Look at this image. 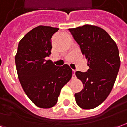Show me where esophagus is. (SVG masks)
Segmentation results:
<instances>
[{
    "label": "esophagus",
    "mask_w": 127,
    "mask_h": 127,
    "mask_svg": "<svg viewBox=\"0 0 127 127\" xmlns=\"http://www.w3.org/2000/svg\"><path fill=\"white\" fill-rule=\"evenodd\" d=\"M73 79H75V70H73V77H72Z\"/></svg>",
    "instance_id": "34e87169"
}]
</instances>
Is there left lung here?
<instances>
[{"mask_svg": "<svg viewBox=\"0 0 127 127\" xmlns=\"http://www.w3.org/2000/svg\"><path fill=\"white\" fill-rule=\"evenodd\" d=\"M69 30L89 66L87 72H75L84 87L75 94V101L82 109H93L106 99L114 86L120 66L118 49L108 33L98 26L86 24Z\"/></svg>", "mask_w": 127, "mask_h": 127, "instance_id": "8db88e82", "label": "left lung"}]
</instances>
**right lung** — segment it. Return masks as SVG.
I'll return each instance as SVG.
<instances>
[{"mask_svg": "<svg viewBox=\"0 0 127 127\" xmlns=\"http://www.w3.org/2000/svg\"><path fill=\"white\" fill-rule=\"evenodd\" d=\"M59 29L39 26L18 44L15 61L18 78L30 100L41 108H50L57 101L61 88L71 80L68 64L56 66L46 57L51 54V38Z\"/></svg>", "mask_w": 127, "mask_h": 127, "instance_id": "add662e5", "label": "right lung"}]
</instances>
